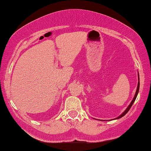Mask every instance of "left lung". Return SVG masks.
<instances>
[{
  "label": "left lung",
  "mask_w": 151,
  "mask_h": 151,
  "mask_svg": "<svg viewBox=\"0 0 151 151\" xmlns=\"http://www.w3.org/2000/svg\"><path fill=\"white\" fill-rule=\"evenodd\" d=\"M139 86H140V81H139V74H138V86H137V89H136V93H135V96H134V97H133V99L132 101L131 102V104H130L129 106L127 107V109H126V110L124 111V113H123V114H121V115L119 116V117L116 118V119H120V118L123 117V116H124V115H126V114L128 113V111H129L130 110V109H131V107L132 106L133 104L134 103L135 100H136V97H137V95H138V91H139Z\"/></svg>",
  "instance_id": "1"
}]
</instances>
